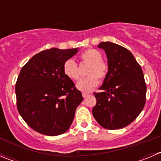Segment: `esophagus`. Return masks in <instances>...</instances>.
Wrapping results in <instances>:
<instances>
[{
	"label": "esophagus",
	"instance_id": "esophagus-1",
	"mask_svg": "<svg viewBox=\"0 0 161 161\" xmlns=\"http://www.w3.org/2000/svg\"><path fill=\"white\" fill-rule=\"evenodd\" d=\"M88 95H89V94L85 93V92H82V97H83V98H86V97H88Z\"/></svg>",
	"mask_w": 161,
	"mask_h": 161
}]
</instances>
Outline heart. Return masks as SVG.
<instances>
[{
	"label": "heart",
	"instance_id": "heart-1",
	"mask_svg": "<svg viewBox=\"0 0 161 161\" xmlns=\"http://www.w3.org/2000/svg\"><path fill=\"white\" fill-rule=\"evenodd\" d=\"M102 58V53L93 48H90L81 53L80 59L82 62L89 64L86 70V74L89 75L78 82L76 84L78 90L83 92H90L98 86L99 79L103 80L107 77L109 71V65ZM63 71L71 80H78L79 79L78 64L72 59H68L64 61Z\"/></svg>",
	"mask_w": 161,
	"mask_h": 161
}]
</instances>
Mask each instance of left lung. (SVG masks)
I'll list each match as a JSON object with an SVG mask.
<instances>
[{"label":"left lung","instance_id":"8db88e82","mask_svg":"<svg viewBox=\"0 0 161 161\" xmlns=\"http://www.w3.org/2000/svg\"><path fill=\"white\" fill-rule=\"evenodd\" d=\"M98 47L108 57L109 71L100 88L94 92L97 104L92 115L107 129H119L131 124L143 109L147 85L141 66L126 48L102 42Z\"/></svg>","mask_w":161,"mask_h":161}]
</instances>
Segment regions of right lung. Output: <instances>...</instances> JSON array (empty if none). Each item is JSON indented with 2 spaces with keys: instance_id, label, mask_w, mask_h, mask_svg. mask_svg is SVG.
I'll list each match as a JSON object with an SVG mask.
<instances>
[{
  "instance_id": "obj_1",
  "label": "right lung",
  "mask_w": 161,
  "mask_h": 161,
  "mask_svg": "<svg viewBox=\"0 0 161 161\" xmlns=\"http://www.w3.org/2000/svg\"><path fill=\"white\" fill-rule=\"evenodd\" d=\"M77 48L45 50L34 55L21 69L15 84L19 113L33 130L54 136L68 131L82 92L63 71V64Z\"/></svg>"
}]
</instances>
